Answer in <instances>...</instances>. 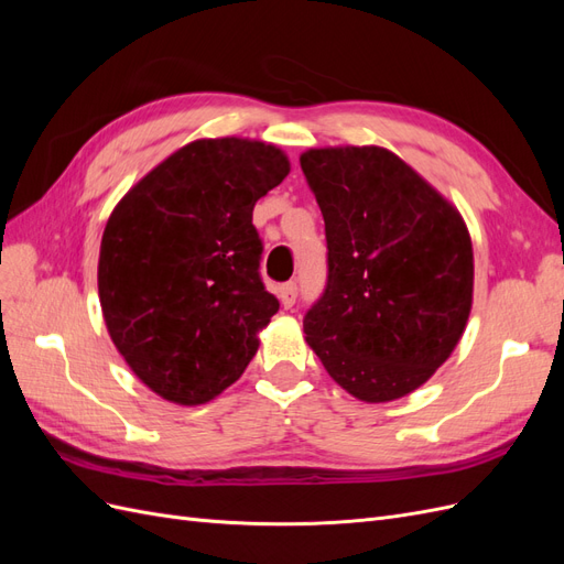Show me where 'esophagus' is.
<instances>
[{
    "mask_svg": "<svg viewBox=\"0 0 564 564\" xmlns=\"http://www.w3.org/2000/svg\"><path fill=\"white\" fill-rule=\"evenodd\" d=\"M278 296H280V301H282L284 308H292V305L296 303V296H299V286H296V282H286V284H282V286H280V292H278Z\"/></svg>",
    "mask_w": 564,
    "mask_h": 564,
    "instance_id": "1",
    "label": "esophagus"
}]
</instances>
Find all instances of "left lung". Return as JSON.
Returning <instances> with one entry per match:
<instances>
[{"label":"left lung","instance_id":"obj_1","mask_svg":"<svg viewBox=\"0 0 564 564\" xmlns=\"http://www.w3.org/2000/svg\"><path fill=\"white\" fill-rule=\"evenodd\" d=\"M327 235V286L303 317L329 377L365 402L404 398L456 348L473 305L464 218L395 152L301 155Z\"/></svg>","mask_w":564,"mask_h":564}]
</instances>
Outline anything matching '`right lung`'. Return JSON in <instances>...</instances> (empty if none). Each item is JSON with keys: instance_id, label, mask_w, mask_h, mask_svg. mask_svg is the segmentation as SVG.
I'll return each instance as SVG.
<instances>
[{"instance_id": "add662e5", "label": "right lung", "mask_w": 564, "mask_h": 564, "mask_svg": "<svg viewBox=\"0 0 564 564\" xmlns=\"http://www.w3.org/2000/svg\"><path fill=\"white\" fill-rule=\"evenodd\" d=\"M289 160L249 139H202L169 155L119 199L98 256L112 344L152 392L204 404L242 377L280 311L261 280L253 204Z\"/></svg>"}]
</instances>
